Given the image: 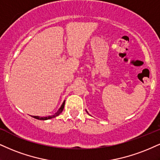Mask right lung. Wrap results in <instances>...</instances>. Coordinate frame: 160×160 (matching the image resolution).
<instances>
[{"mask_svg": "<svg viewBox=\"0 0 160 160\" xmlns=\"http://www.w3.org/2000/svg\"><path fill=\"white\" fill-rule=\"evenodd\" d=\"M65 101H64V102H63V103H62V106L60 107V108H59V109H58V111H57V112H56L54 115H51V116H47V117H39V116H32V117H33L34 118L38 119V120H48V119H51V118H55L56 116H58V115H59V114H60L62 112L63 109H64Z\"/></svg>", "mask_w": 160, "mask_h": 160, "instance_id": "add662e5", "label": "right lung"}]
</instances>
